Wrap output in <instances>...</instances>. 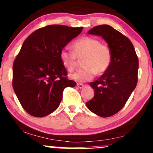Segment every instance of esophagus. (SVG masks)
Wrapping results in <instances>:
<instances>
[{"label": "esophagus", "mask_w": 153, "mask_h": 153, "mask_svg": "<svg viewBox=\"0 0 153 153\" xmlns=\"http://www.w3.org/2000/svg\"><path fill=\"white\" fill-rule=\"evenodd\" d=\"M77 86H78L79 89H83L84 87V85L82 84V83H77Z\"/></svg>", "instance_id": "esophagus-1"}]
</instances>
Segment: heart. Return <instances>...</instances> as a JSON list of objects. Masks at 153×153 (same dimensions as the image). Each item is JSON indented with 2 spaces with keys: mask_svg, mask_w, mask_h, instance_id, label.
Returning <instances> with one entry per match:
<instances>
[{
  "mask_svg": "<svg viewBox=\"0 0 153 153\" xmlns=\"http://www.w3.org/2000/svg\"><path fill=\"white\" fill-rule=\"evenodd\" d=\"M73 51L67 48L61 50L59 53L62 65L69 71L76 67L78 59H81L83 67L70 74V79L83 83L94 78V75L102 74L108 69L111 62V51L107 45L102 44L97 39L84 36L72 44Z\"/></svg>",
  "mask_w": 153,
  "mask_h": 153,
  "instance_id": "1",
  "label": "heart"
}]
</instances>
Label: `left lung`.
Instances as JSON below:
<instances>
[{"mask_svg":"<svg viewBox=\"0 0 153 153\" xmlns=\"http://www.w3.org/2000/svg\"><path fill=\"white\" fill-rule=\"evenodd\" d=\"M88 33L101 36L107 42L111 51V62L100 78L89 83L94 97L86 106L100 117H109L123 108L136 88L139 59L129 39L110 25L95 26Z\"/></svg>","mask_w":153,"mask_h":153,"instance_id":"obj_1","label":"left lung"}]
</instances>
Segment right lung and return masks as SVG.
Returning <instances> with one entry per match:
<instances>
[{
	"instance_id": "obj_1",
	"label": "right lung",
	"mask_w": 153,
	"mask_h": 153,
	"mask_svg": "<svg viewBox=\"0 0 153 153\" xmlns=\"http://www.w3.org/2000/svg\"><path fill=\"white\" fill-rule=\"evenodd\" d=\"M82 30L83 27L47 25L24 41L13 64L12 86L27 113L35 117L53 113L60 105L64 88L76 85L66 78L59 53Z\"/></svg>"
}]
</instances>
